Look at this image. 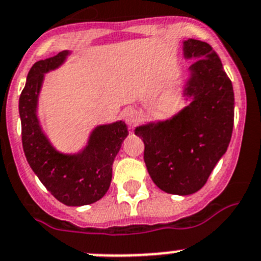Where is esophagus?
<instances>
[{
	"label": "esophagus",
	"mask_w": 261,
	"mask_h": 261,
	"mask_svg": "<svg viewBox=\"0 0 261 261\" xmlns=\"http://www.w3.org/2000/svg\"><path fill=\"white\" fill-rule=\"evenodd\" d=\"M123 117H124V121L127 122L130 126H135V124L139 122V113L133 108H128L126 109L123 112Z\"/></svg>",
	"instance_id": "34e87169"
}]
</instances>
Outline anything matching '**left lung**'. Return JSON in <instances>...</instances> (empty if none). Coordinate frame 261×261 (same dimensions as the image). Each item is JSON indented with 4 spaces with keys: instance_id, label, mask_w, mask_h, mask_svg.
I'll list each match as a JSON object with an SVG mask.
<instances>
[{
    "instance_id": "1",
    "label": "left lung",
    "mask_w": 261,
    "mask_h": 261,
    "mask_svg": "<svg viewBox=\"0 0 261 261\" xmlns=\"http://www.w3.org/2000/svg\"><path fill=\"white\" fill-rule=\"evenodd\" d=\"M190 65L187 94L194 99L169 121L135 130L152 181L167 193H196L227 149L234 127V90L218 54L201 40L184 42Z\"/></svg>"
}]
</instances>
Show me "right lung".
<instances>
[{
    "label": "right lung",
    "mask_w": 261,
    "mask_h": 261,
    "mask_svg": "<svg viewBox=\"0 0 261 261\" xmlns=\"http://www.w3.org/2000/svg\"><path fill=\"white\" fill-rule=\"evenodd\" d=\"M67 51L39 60L31 67L19 97L22 146L31 169L48 192L67 206H83L102 198L112 182V167L127 127L122 121L99 126L90 135L89 144L79 155L56 152L43 135L36 118V101L44 72L64 62Z\"/></svg>",
    "instance_id": "obj_1"
}]
</instances>
